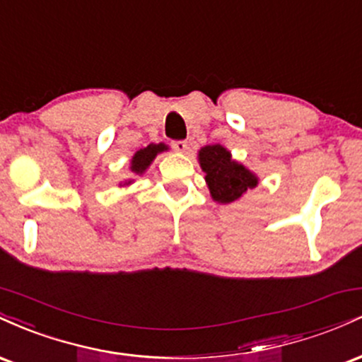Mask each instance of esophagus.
<instances>
[{"label":"esophagus","mask_w":362,"mask_h":362,"mask_svg":"<svg viewBox=\"0 0 362 362\" xmlns=\"http://www.w3.org/2000/svg\"><path fill=\"white\" fill-rule=\"evenodd\" d=\"M172 148L177 149V151L184 153V151H187V149H189V143H187V141H184V139L172 141Z\"/></svg>","instance_id":"esophagus-1"}]
</instances>
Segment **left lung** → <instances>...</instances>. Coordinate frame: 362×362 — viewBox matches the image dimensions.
Masks as SVG:
<instances>
[{
    "instance_id": "left-lung-1",
    "label": "left lung",
    "mask_w": 362,
    "mask_h": 362,
    "mask_svg": "<svg viewBox=\"0 0 362 362\" xmlns=\"http://www.w3.org/2000/svg\"><path fill=\"white\" fill-rule=\"evenodd\" d=\"M199 161L206 172V182L216 202H233L257 185V177L250 170L231 160L230 151L219 144L202 148L199 151Z\"/></svg>"
}]
</instances>
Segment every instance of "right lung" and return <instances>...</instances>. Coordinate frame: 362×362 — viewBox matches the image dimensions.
I'll return each mask as SVG.
<instances>
[{
    "instance_id": "add662e5",
    "label": "right lung",
    "mask_w": 362,
    "mask_h": 362,
    "mask_svg": "<svg viewBox=\"0 0 362 362\" xmlns=\"http://www.w3.org/2000/svg\"><path fill=\"white\" fill-rule=\"evenodd\" d=\"M165 149H168L165 144H148L146 148L139 149L138 153H136L134 158H132L131 161V170L134 173H143L144 170L149 167V163L153 161V158H155L158 153L165 151Z\"/></svg>"
}]
</instances>
